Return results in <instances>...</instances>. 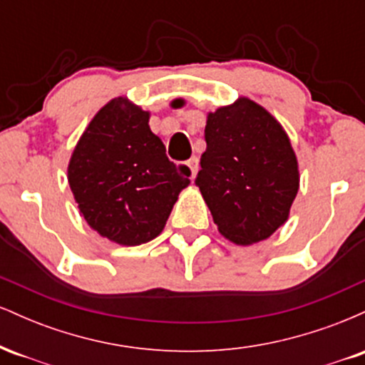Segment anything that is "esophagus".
Listing matches in <instances>:
<instances>
[{
	"label": "esophagus",
	"instance_id": "obj_1",
	"mask_svg": "<svg viewBox=\"0 0 365 365\" xmlns=\"http://www.w3.org/2000/svg\"><path fill=\"white\" fill-rule=\"evenodd\" d=\"M187 166H188V168H190V175H192V178H194L195 175H197V171H199V158L192 156L187 161Z\"/></svg>",
	"mask_w": 365,
	"mask_h": 365
}]
</instances>
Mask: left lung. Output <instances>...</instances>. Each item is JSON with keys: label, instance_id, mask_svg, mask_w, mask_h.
<instances>
[{"label": "left lung", "instance_id": "1", "mask_svg": "<svg viewBox=\"0 0 365 365\" xmlns=\"http://www.w3.org/2000/svg\"><path fill=\"white\" fill-rule=\"evenodd\" d=\"M204 137L195 185L217 230L240 245L273 235L299 190L297 158L282 125L259 104L238 99L207 116Z\"/></svg>", "mask_w": 365, "mask_h": 365}]
</instances>
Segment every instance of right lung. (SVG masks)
Instances as JSON below:
<instances>
[{
	"instance_id": "1",
	"label": "right lung",
	"mask_w": 365,
	"mask_h": 365,
	"mask_svg": "<svg viewBox=\"0 0 365 365\" xmlns=\"http://www.w3.org/2000/svg\"><path fill=\"white\" fill-rule=\"evenodd\" d=\"M190 170L173 165L149 128V113L113 99L91 121L68 165L81 212L99 235L140 245L165 228Z\"/></svg>"
}]
</instances>
